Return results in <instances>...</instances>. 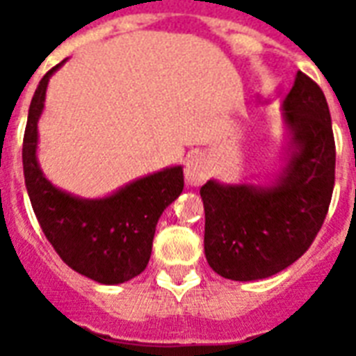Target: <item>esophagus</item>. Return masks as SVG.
<instances>
[{"label": "esophagus", "mask_w": 356, "mask_h": 356, "mask_svg": "<svg viewBox=\"0 0 356 356\" xmlns=\"http://www.w3.org/2000/svg\"><path fill=\"white\" fill-rule=\"evenodd\" d=\"M209 178V163L203 155H191L186 161V181L189 186H201Z\"/></svg>", "instance_id": "obj_1"}]
</instances>
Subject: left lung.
<instances>
[{"label": "left lung", "instance_id": "left-lung-1", "mask_svg": "<svg viewBox=\"0 0 356 356\" xmlns=\"http://www.w3.org/2000/svg\"><path fill=\"white\" fill-rule=\"evenodd\" d=\"M288 146L281 172L269 184L201 188L204 256L232 281H258L292 266L315 241L330 207L336 144L324 92L296 74L282 102Z\"/></svg>", "mask_w": 356, "mask_h": 356}]
</instances>
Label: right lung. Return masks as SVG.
Instances as JSON below:
<instances>
[{
    "label": "right lung",
    "mask_w": 356,
    "mask_h": 356,
    "mask_svg": "<svg viewBox=\"0 0 356 356\" xmlns=\"http://www.w3.org/2000/svg\"><path fill=\"white\" fill-rule=\"evenodd\" d=\"M49 70L28 111L22 165L32 209L64 264L100 284H121L146 269L155 225L184 189L180 165L127 184L102 199H81L53 186L38 163V121L45 108Z\"/></svg>",
    "instance_id": "add662e5"
}]
</instances>
